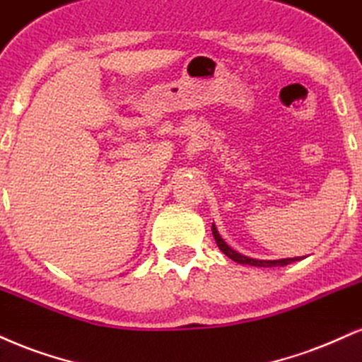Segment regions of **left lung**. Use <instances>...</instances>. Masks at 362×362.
Here are the masks:
<instances>
[{"label": "left lung", "instance_id": "left-lung-1", "mask_svg": "<svg viewBox=\"0 0 362 362\" xmlns=\"http://www.w3.org/2000/svg\"><path fill=\"white\" fill-rule=\"evenodd\" d=\"M211 233H214L215 242H216V245H218V249L222 250L225 256L230 257L232 261L239 262V264H249V266H257V267H276V266L291 264V262L301 261V259H303V257H286V259H273V261H271V259H266V261H264V259L247 257V256H244V254L233 250L230 245H228L227 242H225L222 237H220V233H218V230H216L215 223H211Z\"/></svg>", "mask_w": 362, "mask_h": 362}]
</instances>
